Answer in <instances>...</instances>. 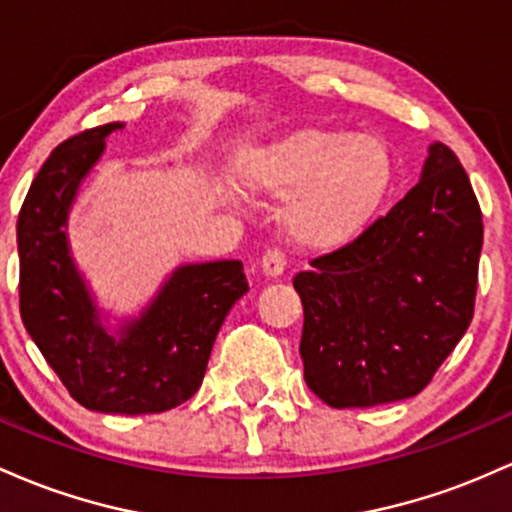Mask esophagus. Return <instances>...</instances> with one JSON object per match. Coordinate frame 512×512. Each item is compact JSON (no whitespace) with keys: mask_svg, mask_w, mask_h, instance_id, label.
<instances>
[{"mask_svg":"<svg viewBox=\"0 0 512 512\" xmlns=\"http://www.w3.org/2000/svg\"><path fill=\"white\" fill-rule=\"evenodd\" d=\"M261 271L268 278H278L285 271V254L278 249V246H271L261 258Z\"/></svg>","mask_w":512,"mask_h":512,"instance_id":"obj_1","label":"esophagus"}]
</instances>
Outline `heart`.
I'll use <instances>...</instances> for the list:
<instances>
[{
	"instance_id": "b5f03b06",
	"label": "heart",
	"mask_w": 512,
	"mask_h": 512,
	"mask_svg": "<svg viewBox=\"0 0 512 512\" xmlns=\"http://www.w3.org/2000/svg\"><path fill=\"white\" fill-rule=\"evenodd\" d=\"M394 183L387 142L346 130L304 128L251 154L239 169L241 191L283 200L280 225L312 251L341 249L365 232Z\"/></svg>"
}]
</instances>
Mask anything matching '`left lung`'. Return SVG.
Masks as SVG:
<instances>
[{
  "instance_id": "8db88e82",
  "label": "left lung",
  "mask_w": 512,
  "mask_h": 512,
  "mask_svg": "<svg viewBox=\"0 0 512 512\" xmlns=\"http://www.w3.org/2000/svg\"><path fill=\"white\" fill-rule=\"evenodd\" d=\"M481 244L467 171L435 142L421 181L387 215L292 280L307 387L333 409L423 392L474 317Z\"/></svg>"
}]
</instances>
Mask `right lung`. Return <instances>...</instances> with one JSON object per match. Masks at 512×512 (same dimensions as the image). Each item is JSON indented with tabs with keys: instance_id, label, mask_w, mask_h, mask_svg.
Wrapping results in <instances>:
<instances>
[{
	"instance_id": "obj_1",
	"label": "right lung",
	"mask_w": 512,
	"mask_h": 512,
	"mask_svg": "<svg viewBox=\"0 0 512 512\" xmlns=\"http://www.w3.org/2000/svg\"><path fill=\"white\" fill-rule=\"evenodd\" d=\"M123 123L79 132L40 166L16 222L19 307L26 331L74 401L101 413H162L203 384L212 343L249 290L241 261L181 266L149 307L116 333L103 329L67 244L79 183Z\"/></svg>"
}]
</instances>
